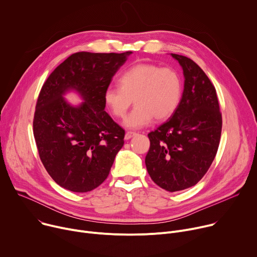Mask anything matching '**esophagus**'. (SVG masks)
I'll return each instance as SVG.
<instances>
[{
    "label": "esophagus",
    "mask_w": 257,
    "mask_h": 257,
    "mask_svg": "<svg viewBox=\"0 0 257 257\" xmlns=\"http://www.w3.org/2000/svg\"><path fill=\"white\" fill-rule=\"evenodd\" d=\"M135 135H136V133H134V132H126L124 138H125V140H129V139H131Z\"/></svg>",
    "instance_id": "esophagus-1"
}]
</instances>
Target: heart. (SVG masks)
Wrapping results in <instances>:
<instances>
[{"instance_id": "b5f03b06", "label": "heart", "mask_w": 257, "mask_h": 257, "mask_svg": "<svg viewBox=\"0 0 257 257\" xmlns=\"http://www.w3.org/2000/svg\"><path fill=\"white\" fill-rule=\"evenodd\" d=\"M118 81L120 87L105 89L103 101L114 116L122 118L134 98L136 105L123 121L128 129L149 126L155 118H170L181 100L182 79L172 68L137 63L126 69Z\"/></svg>"}]
</instances>
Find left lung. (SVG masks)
<instances>
[{"instance_id": "1", "label": "left lung", "mask_w": 257, "mask_h": 257, "mask_svg": "<svg viewBox=\"0 0 257 257\" xmlns=\"http://www.w3.org/2000/svg\"><path fill=\"white\" fill-rule=\"evenodd\" d=\"M184 75L180 103L170 119L149 133L145 166L161 188L175 192L194 186L209 169L222 132L216 91L191 59L171 54Z\"/></svg>"}]
</instances>
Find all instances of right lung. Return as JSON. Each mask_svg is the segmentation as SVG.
Masks as SVG:
<instances>
[{
  "mask_svg": "<svg viewBox=\"0 0 257 257\" xmlns=\"http://www.w3.org/2000/svg\"><path fill=\"white\" fill-rule=\"evenodd\" d=\"M132 52H79L60 64L42 87L33 135L50 176L72 192H88L106 179L124 145L125 131L104 111L103 92ZM76 92L84 100L70 104Z\"/></svg>",
  "mask_w": 257,
  "mask_h": 257,
  "instance_id": "1",
  "label": "right lung"
}]
</instances>
